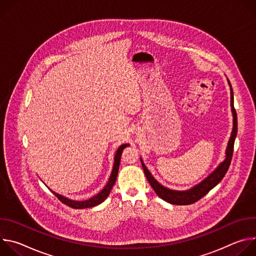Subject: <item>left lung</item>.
Returning <instances> with one entry per match:
<instances>
[{
	"label": "left lung",
	"instance_id": "left-lung-1",
	"mask_svg": "<svg viewBox=\"0 0 256 256\" xmlns=\"http://www.w3.org/2000/svg\"><path fill=\"white\" fill-rule=\"evenodd\" d=\"M227 80H228V84L230 86V93H231V112H232V116H233V128H232L231 136L228 140L227 148L225 151V159L216 167V169L212 172H210L204 179H202L200 184H196L194 186H192L186 190H171L169 188L162 186L159 181H157L155 179V177L151 174V172L149 171L147 166L144 165L142 159L140 158L144 173L146 177H147L149 184H151V186L154 190V192H156V194L160 198H162L163 200H165L171 204L186 206V204H190L198 202L202 196H204L210 190H212L218 184V182L223 179V177L225 176V174L227 173V171L229 169V166H230V163L232 160V156H233L234 142H235V138L237 136V114H236V110L234 108L233 89H232L229 79H227Z\"/></svg>",
	"mask_w": 256,
	"mask_h": 256
}]
</instances>
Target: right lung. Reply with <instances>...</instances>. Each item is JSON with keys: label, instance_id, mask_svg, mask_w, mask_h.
I'll return each instance as SVG.
<instances>
[{"label": "right lung", "instance_id": "obj_1", "mask_svg": "<svg viewBox=\"0 0 256 256\" xmlns=\"http://www.w3.org/2000/svg\"><path fill=\"white\" fill-rule=\"evenodd\" d=\"M128 146H130V144H120L118 149L116 150V155H114V167H112V174L110 176H109V179L107 181L106 186L96 194V196H93L92 198L86 200H70L66 196H64L62 194H58V192H52V194L62 202H64V204L72 208H93V206H96L98 204H100L101 202H103L107 196H109V194H110L114 184H116V177H118V169H120V157H122V153L124 151V148H126Z\"/></svg>", "mask_w": 256, "mask_h": 256}]
</instances>
